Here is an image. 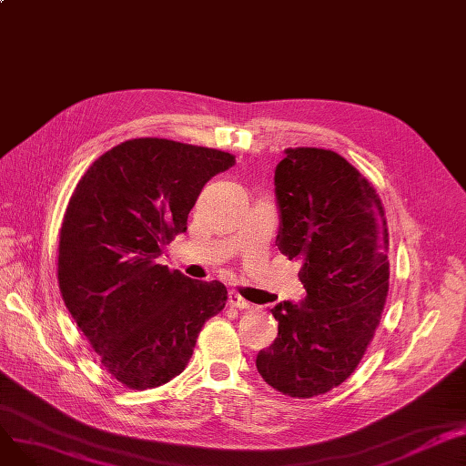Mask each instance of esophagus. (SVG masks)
<instances>
[{
    "mask_svg": "<svg viewBox=\"0 0 466 466\" xmlns=\"http://www.w3.org/2000/svg\"><path fill=\"white\" fill-rule=\"evenodd\" d=\"M228 306L236 308V309H249L251 308V304L243 297H239L238 292H230V295H228Z\"/></svg>",
    "mask_w": 466,
    "mask_h": 466,
    "instance_id": "obj_1",
    "label": "esophagus"
}]
</instances>
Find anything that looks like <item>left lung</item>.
Listing matches in <instances>:
<instances>
[{
  "mask_svg": "<svg viewBox=\"0 0 466 466\" xmlns=\"http://www.w3.org/2000/svg\"><path fill=\"white\" fill-rule=\"evenodd\" d=\"M279 251L300 258V306L278 304L274 344L257 370L279 393L325 395L359 366L389 290V230L374 185L344 157L317 147L285 149L276 167Z\"/></svg>",
  "mask_w": 466,
  "mask_h": 466,
  "instance_id": "left-lung-1",
  "label": "left lung"
}]
</instances>
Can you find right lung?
I'll list each match as a JSON object with an SVG mask.
<instances>
[{
  "instance_id": "right-lung-1",
  "label": "right lung",
  "mask_w": 466,
  "mask_h": 466,
  "mask_svg": "<svg viewBox=\"0 0 466 466\" xmlns=\"http://www.w3.org/2000/svg\"><path fill=\"white\" fill-rule=\"evenodd\" d=\"M236 157L162 137L120 143L94 160L67 202L58 285L73 321L128 389H155L188 364L228 292L158 264L204 185Z\"/></svg>"
}]
</instances>
